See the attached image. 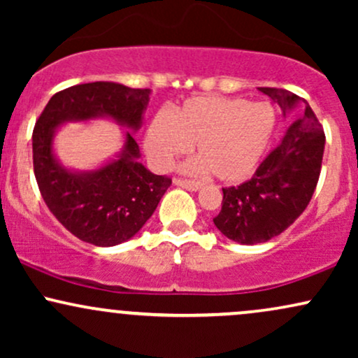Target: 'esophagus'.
Wrapping results in <instances>:
<instances>
[{
  "mask_svg": "<svg viewBox=\"0 0 358 358\" xmlns=\"http://www.w3.org/2000/svg\"><path fill=\"white\" fill-rule=\"evenodd\" d=\"M173 183L176 185V187H182V188H185V190H188V192H196V190H200V188H202V183L190 182V180L175 178Z\"/></svg>",
  "mask_w": 358,
  "mask_h": 358,
  "instance_id": "1",
  "label": "esophagus"
}]
</instances>
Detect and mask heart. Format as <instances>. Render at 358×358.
Returning a JSON list of instances; mask_svg holds the SVG:
<instances>
[{"instance_id": "1", "label": "heart", "mask_w": 358, "mask_h": 358, "mask_svg": "<svg viewBox=\"0 0 358 358\" xmlns=\"http://www.w3.org/2000/svg\"><path fill=\"white\" fill-rule=\"evenodd\" d=\"M274 129L276 113L268 102L199 96L171 114H156L145 131V150L156 170H166L195 143L199 158L185 163V173H212L220 182L237 183L256 171Z\"/></svg>"}]
</instances>
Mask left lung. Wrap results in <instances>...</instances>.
<instances>
[{"label":"left lung","instance_id":"1","mask_svg":"<svg viewBox=\"0 0 358 358\" xmlns=\"http://www.w3.org/2000/svg\"><path fill=\"white\" fill-rule=\"evenodd\" d=\"M281 108L305 110L291 122L279 145L239 187L222 188V210L213 224L227 239L244 245L268 242L286 231L310 203L322 170L324 133L306 101L285 89L257 87Z\"/></svg>","mask_w":358,"mask_h":358}]
</instances>
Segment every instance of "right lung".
Masks as SVG:
<instances>
[{"mask_svg":"<svg viewBox=\"0 0 358 358\" xmlns=\"http://www.w3.org/2000/svg\"><path fill=\"white\" fill-rule=\"evenodd\" d=\"M150 89L116 82H90L60 90L45 106L34 129V170L45 203L57 220L99 248L129 241L153 215L171 180L151 173L139 162L133 133L143 126ZM110 118L124 127L125 145L94 171L65 167L55 153L56 131L67 122Z\"/></svg>","mask_w":358,"mask_h":358,"instance_id":"obj_1","label":"right lung"}]
</instances>
